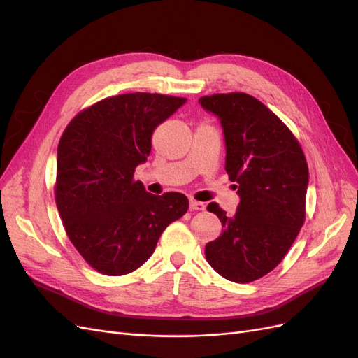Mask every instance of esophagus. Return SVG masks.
Wrapping results in <instances>:
<instances>
[{
    "mask_svg": "<svg viewBox=\"0 0 358 358\" xmlns=\"http://www.w3.org/2000/svg\"><path fill=\"white\" fill-rule=\"evenodd\" d=\"M189 209L192 210H204L206 209V204L197 200H189Z\"/></svg>",
    "mask_w": 358,
    "mask_h": 358,
    "instance_id": "34e87169",
    "label": "esophagus"
}]
</instances>
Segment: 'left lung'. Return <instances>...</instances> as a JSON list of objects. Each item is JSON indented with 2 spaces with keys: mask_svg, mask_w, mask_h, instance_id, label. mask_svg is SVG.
<instances>
[{
  "mask_svg": "<svg viewBox=\"0 0 358 358\" xmlns=\"http://www.w3.org/2000/svg\"><path fill=\"white\" fill-rule=\"evenodd\" d=\"M199 103L221 121L225 171L241 197L233 216L208 206L224 231L204 255L222 278L252 282L282 262L305 222L308 162L288 127L252 95L215 94Z\"/></svg>",
  "mask_w": 358,
  "mask_h": 358,
  "instance_id": "obj_1",
  "label": "left lung"
}]
</instances>
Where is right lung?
I'll list each match as a JSON object with an SVG mask.
<instances>
[{
	"mask_svg": "<svg viewBox=\"0 0 358 358\" xmlns=\"http://www.w3.org/2000/svg\"><path fill=\"white\" fill-rule=\"evenodd\" d=\"M187 99L149 92L104 99L76 115L58 145L55 200L69 239L96 272H134L188 210L180 192L154 196L134 180L154 129Z\"/></svg>",
	"mask_w": 358,
	"mask_h": 358,
	"instance_id": "1",
	"label": "right lung"
}]
</instances>
